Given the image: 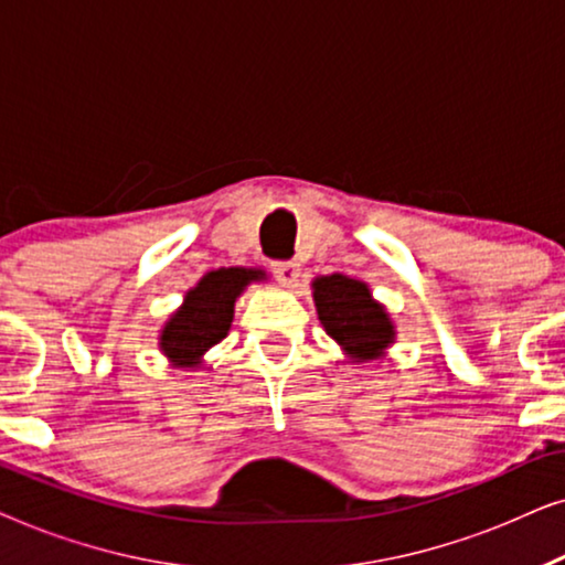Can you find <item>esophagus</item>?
I'll use <instances>...</instances> for the list:
<instances>
[{
	"label": "esophagus",
	"mask_w": 565,
	"mask_h": 565,
	"mask_svg": "<svg viewBox=\"0 0 565 565\" xmlns=\"http://www.w3.org/2000/svg\"><path fill=\"white\" fill-rule=\"evenodd\" d=\"M273 273L282 288H296V282L300 277V267L296 265V262H275Z\"/></svg>",
	"instance_id": "34e87169"
}]
</instances>
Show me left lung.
<instances>
[{
  "label": "left lung",
  "instance_id": "left-lung-1",
  "mask_svg": "<svg viewBox=\"0 0 565 565\" xmlns=\"http://www.w3.org/2000/svg\"><path fill=\"white\" fill-rule=\"evenodd\" d=\"M311 290L323 331L342 347L352 365L385 358L396 342V323L367 282L334 273L316 277Z\"/></svg>",
  "mask_w": 565,
  "mask_h": 565
}]
</instances>
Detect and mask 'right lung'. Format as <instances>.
<instances>
[{
    "instance_id": "1",
    "label": "right lung",
    "mask_w": 565,
    "mask_h": 565,
    "mask_svg": "<svg viewBox=\"0 0 565 565\" xmlns=\"http://www.w3.org/2000/svg\"><path fill=\"white\" fill-rule=\"evenodd\" d=\"M265 277V269L252 267H221L200 277L159 331V350L169 365L184 370L203 365L205 352L226 339L238 296Z\"/></svg>"
}]
</instances>
